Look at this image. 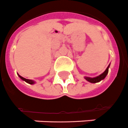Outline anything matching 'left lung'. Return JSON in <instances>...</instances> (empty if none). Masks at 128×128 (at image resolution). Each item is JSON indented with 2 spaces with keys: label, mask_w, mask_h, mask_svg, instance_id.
<instances>
[{
  "label": "left lung",
  "mask_w": 128,
  "mask_h": 128,
  "mask_svg": "<svg viewBox=\"0 0 128 128\" xmlns=\"http://www.w3.org/2000/svg\"><path fill=\"white\" fill-rule=\"evenodd\" d=\"M110 67V65H108V67L106 68V69L105 70V71L103 73H102L101 74H100L99 76H96V77H94V78H90V77H87V76H85L84 78L86 80H88L90 82H92V83H96V82H100V80H102V79L105 78L106 76V75L108 74V68Z\"/></svg>",
  "instance_id": "8db88e82"
}]
</instances>
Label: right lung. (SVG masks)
<instances>
[{
	"instance_id": "1",
	"label": "right lung",
	"mask_w": 128,
	"mask_h": 128,
	"mask_svg": "<svg viewBox=\"0 0 128 128\" xmlns=\"http://www.w3.org/2000/svg\"><path fill=\"white\" fill-rule=\"evenodd\" d=\"M18 76H19V77H20L22 80H24V81H26V82H28V83H29L30 84H34L35 82L34 81V80H30V79H27V78H24V77H22V76H21L20 75H19L18 74Z\"/></svg>"
}]
</instances>
